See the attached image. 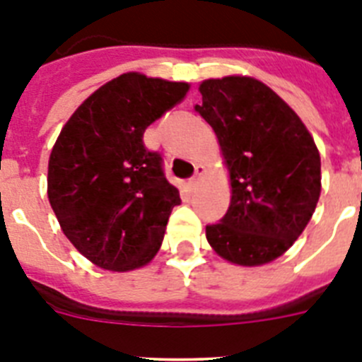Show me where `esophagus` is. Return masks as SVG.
Instances as JSON below:
<instances>
[{"mask_svg": "<svg viewBox=\"0 0 362 362\" xmlns=\"http://www.w3.org/2000/svg\"><path fill=\"white\" fill-rule=\"evenodd\" d=\"M203 174H204V166L203 165H196V174H194V177L188 181V183H190V187H196V185L199 183V179L203 177Z\"/></svg>", "mask_w": 362, "mask_h": 362, "instance_id": "esophagus-1", "label": "esophagus"}]
</instances>
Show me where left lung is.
<instances>
[{
	"label": "left lung",
	"mask_w": 362,
	"mask_h": 362,
	"mask_svg": "<svg viewBox=\"0 0 362 362\" xmlns=\"http://www.w3.org/2000/svg\"><path fill=\"white\" fill-rule=\"evenodd\" d=\"M196 105L219 141L230 206L206 239L239 267L281 257L312 219L321 196V156L290 105L250 76L204 79Z\"/></svg>",
	"instance_id": "8db88e82"
}]
</instances>
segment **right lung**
Segmentation results:
<instances>
[{
	"label": "right lung",
	"instance_id": "1",
	"mask_svg": "<svg viewBox=\"0 0 362 362\" xmlns=\"http://www.w3.org/2000/svg\"><path fill=\"white\" fill-rule=\"evenodd\" d=\"M190 85L127 72L76 108L49 158L47 194L59 226L95 267L129 272L161 248L179 190L161 156L143 145L146 127L181 103Z\"/></svg>",
	"mask_w": 362,
	"mask_h": 362
}]
</instances>
